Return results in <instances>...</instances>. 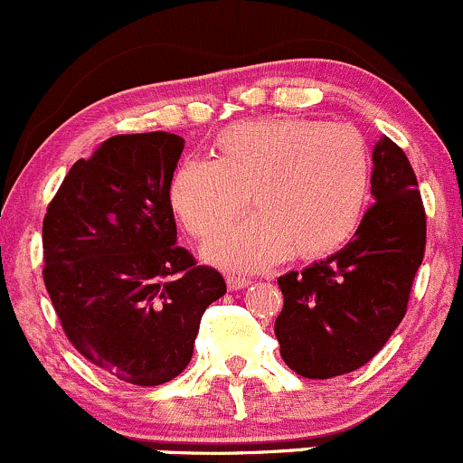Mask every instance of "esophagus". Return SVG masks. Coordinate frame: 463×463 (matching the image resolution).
<instances>
[{
    "instance_id": "obj_1",
    "label": "esophagus",
    "mask_w": 463,
    "mask_h": 463,
    "mask_svg": "<svg viewBox=\"0 0 463 463\" xmlns=\"http://www.w3.org/2000/svg\"><path fill=\"white\" fill-rule=\"evenodd\" d=\"M251 280L250 279H242V276H227V288L232 289H242V288H247V285H250Z\"/></svg>"
}]
</instances>
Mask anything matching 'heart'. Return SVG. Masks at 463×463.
Returning <instances> with one entry per match:
<instances>
[{"mask_svg":"<svg viewBox=\"0 0 463 463\" xmlns=\"http://www.w3.org/2000/svg\"><path fill=\"white\" fill-rule=\"evenodd\" d=\"M218 158L175 166L169 203L198 241L218 236L247 207L259 212L222 233L207 256L233 271L341 250L361 225L373 183L364 136L350 125L267 118L227 127Z\"/></svg>","mask_w":463,"mask_h":463,"instance_id":"b5f03b06","label":"heart"}]
</instances>
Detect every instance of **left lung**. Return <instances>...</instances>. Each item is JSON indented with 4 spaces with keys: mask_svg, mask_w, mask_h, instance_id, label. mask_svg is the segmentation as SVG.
Masks as SVG:
<instances>
[{
    "mask_svg": "<svg viewBox=\"0 0 463 463\" xmlns=\"http://www.w3.org/2000/svg\"><path fill=\"white\" fill-rule=\"evenodd\" d=\"M374 203L352 241L326 260L280 276L274 332L285 364L305 379L354 373L388 343L408 312L426 251L417 175L388 136L373 151Z\"/></svg>",
    "mask_w": 463,
    "mask_h": 463,
    "instance_id": "8db88e82",
    "label": "left lung"
}]
</instances>
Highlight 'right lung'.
<instances>
[{
  "label": "right lung",
  "instance_id": "obj_1",
  "mask_svg": "<svg viewBox=\"0 0 463 463\" xmlns=\"http://www.w3.org/2000/svg\"><path fill=\"white\" fill-rule=\"evenodd\" d=\"M184 140L113 136L66 174L42 225L44 285L71 345L133 385L189 365L204 309L227 292L175 245L169 183Z\"/></svg>",
  "mask_w": 463,
  "mask_h": 463
}]
</instances>
